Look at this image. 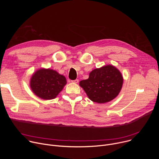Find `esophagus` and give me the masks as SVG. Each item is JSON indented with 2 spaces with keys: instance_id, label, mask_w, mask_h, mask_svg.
Wrapping results in <instances>:
<instances>
[{
  "instance_id": "esophagus-1",
  "label": "esophagus",
  "mask_w": 159,
  "mask_h": 159,
  "mask_svg": "<svg viewBox=\"0 0 159 159\" xmlns=\"http://www.w3.org/2000/svg\"><path fill=\"white\" fill-rule=\"evenodd\" d=\"M72 82L73 83H75V84H77L79 82V80L78 79H75L74 80H72Z\"/></svg>"
}]
</instances>
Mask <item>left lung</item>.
Returning <instances> with one entry per match:
<instances>
[{"mask_svg": "<svg viewBox=\"0 0 159 159\" xmlns=\"http://www.w3.org/2000/svg\"><path fill=\"white\" fill-rule=\"evenodd\" d=\"M123 84L120 71L112 65L95 69L89 73V78L80 81L90 100L99 104L108 102L118 96Z\"/></svg>", "mask_w": 159, "mask_h": 159, "instance_id": "8db88e82", "label": "left lung"}]
</instances>
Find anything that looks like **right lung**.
Returning a JSON list of instances; mask_svg holds the SVG:
<instances>
[{"instance_id":"add662e5","label":"right lung","mask_w":159,"mask_h":159,"mask_svg":"<svg viewBox=\"0 0 159 159\" xmlns=\"http://www.w3.org/2000/svg\"><path fill=\"white\" fill-rule=\"evenodd\" d=\"M66 84L64 75L50 69H39L30 79V87L33 93L44 100L57 98Z\"/></svg>"}]
</instances>
